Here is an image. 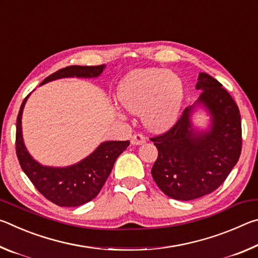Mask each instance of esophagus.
<instances>
[{
  "label": "esophagus",
  "mask_w": 258,
  "mask_h": 258,
  "mask_svg": "<svg viewBox=\"0 0 258 258\" xmlns=\"http://www.w3.org/2000/svg\"><path fill=\"white\" fill-rule=\"evenodd\" d=\"M146 142V138L143 137L142 134L137 133L134 134L132 139H131V143H132L133 146H140V145H143V143Z\"/></svg>",
  "instance_id": "obj_1"
}]
</instances>
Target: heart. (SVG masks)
<instances>
[{
	"instance_id": "b5f03b06",
	"label": "heart",
	"mask_w": 258,
	"mask_h": 258,
	"mask_svg": "<svg viewBox=\"0 0 258 258\" xmlns=\"http://www.w3.org/2000/svg\"><path fill=\"white\" fill-rule=\"evenodd\" d=\"M117 98L126 110L141 115L154 132L171 127L180 116L184 86L176 74L149 68L131 72L118 85Z\"/></svg>"
}]
</instances>
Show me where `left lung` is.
<instances>
[{
  "label": "left lung",
  "mask_w": 258,
  "mask_h": 258,
  "mask_svg": "<svg viewBox=\"0 0 258 258\" xmlns=\"http://www.w3.org/2000/svg\"><path fill=\"white\" fill-rule=\"evenodd\" d=\"M196 89L203 91L194 106L164 134L150 140L158 149L151 174L166 196L194 200L215 191L241 154V118L237 103L215 78L200 73ZM203 105L211 116L208 131L196 130L190 113Z\"/></svg>",
  "instance_id": "left-lung-1"
}]
</instances>
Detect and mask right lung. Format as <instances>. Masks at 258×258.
Listing matches in <instances>:
<instances>
[{"instance_id": "right-lung-1", "label": "right lung", "mask_w": 258, "mask_h": 258, "mask_svg": "<svg viewBox=\"0 0 258 258\" xmlns=\"http://www.w3.org/2000/svg\"><path fill=\"white\" fill-rule=\"evenodd\" d=\"M106 68L100 66H69L46 77L40 85L64 77H98ZM29 94L21 103L17 117L16 151L19 164L35 187L44 197L61 207H77L97 197L110 174L116 159L130 146V141L102 142L92 154L67 167L43 166L29 155L21 131V117Z\"/></svg>"}]
</instances>
